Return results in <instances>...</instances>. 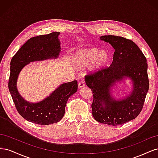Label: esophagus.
Returning a JSON list of instances; mask_svg holds the SVG:
<instances>
[{"instance_id": "1", "label": "esophagus", "mask_w": 158, "mask_h": 158, "mask_svg": "<svg viewBox=\"0 0 158 158\" xmlns=\"http://www.w3.org/2000/svg\"><path fill=\"white\" fill-rule=\"evenodd\" d=\"M84 86H85V84H84V82H80L78 83V88H83Z\"/></svg>"}]
</instances>
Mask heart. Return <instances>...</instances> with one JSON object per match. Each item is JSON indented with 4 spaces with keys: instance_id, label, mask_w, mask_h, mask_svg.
I'll return each mask as SVG.
<instances>
[{
    "instance_id": "heart-1",
    "label": "heart",
    "mask_w": 158,
    "mask_h": 158,
    "mask_svg": "<svg viewBox=\"0 0 158 158\" xmlns=\"http://www.w3.org/2000/svg\"><path fill=\"white\" fill-rule=\"evenodd\" d=\"M111 56L107 50H99L97 47H88L76 50L73 55V64L78 68H84L89 64V70L99 73L109 64Z\"/></svg>"
}]
</instances>
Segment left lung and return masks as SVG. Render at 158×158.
Listing matches in <instances>:
<instances>
[{"label":"left lung","instance_id":"1","mask_svg":"<svg viewBox=\"0 0 158 158\" xmlns=\"http://www.w3.org/2000/svg\"><path fill=\"white\" fill-rule=\"evenodd\" d=\"M100 40L111 44L114 52L109 67L85 76L94 96L92 114L98 122L120 125L135 119L143 108L149 89L147 60L132 40L111 35L100 37ZM125 77L132 80L133 89L125 99L114 100L110 89Z\"/></svg>","mask_w":158,"mask_h":158}]
</instances>
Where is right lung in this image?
<instances>
[{
  "label": "right lung",
  "mask_w": 158,
  "mask_h": 158,
  "mask_svg": "<svg viewBox=\"0 0 158 158\" xmlns=\"http://www.w3.org/2000/svg\"><path fill=\"white\" fill-rule=\"evenodd\" d=\"M59 32L30 38L16 53L10 62V74L8 89L19 114L26 120L37 125H48L59 122L64 114L69 98L78 89V82L61 84L49 97L38 103H30L19 94L16 83L22 69L33 61L56 59L60 52Z\"/></svg>",
  "instance_id": "right-lung-1"
}]
</instances>
